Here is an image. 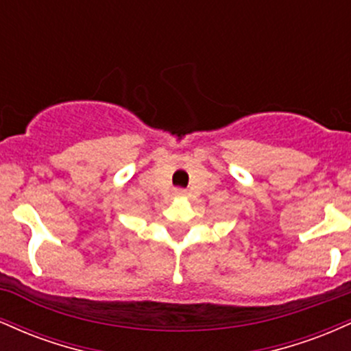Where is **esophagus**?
I'll list each match as a JSON object with an SVG mask.
<instances>
[{"instance_id":"34e87169","label":"esophagus","mask_w":351,"mask_h":351,"mask_svg":"<svg viewBox=\"0 0 351 351\" xmlns=\"http://www.w3.org/2000/svg\"><path fill=\"white\" fill-rule=\"evenodd\" d=\"M184 195H186V191H184V189H181V188L175 189V196H184Z\"/></svg>"}]
</instances>
